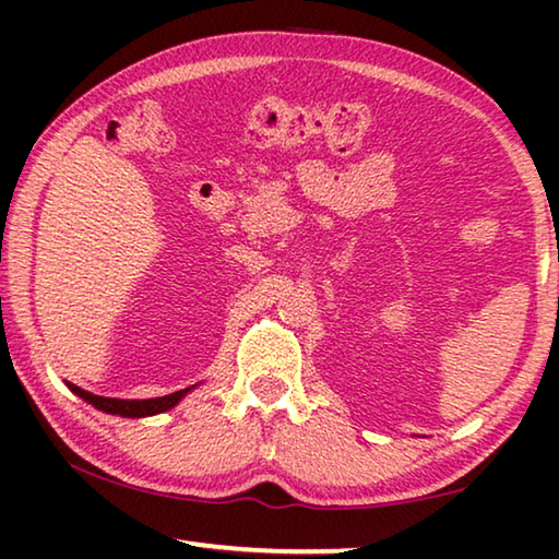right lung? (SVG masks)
<instances>
[{"instance_id": "1", "label": "right lung", "mask_w": 559, "mask_h": 559, "mask_svg": "<svg viewBox=\"0 0 559 559\" xmlns=\"http://www.w3.org/2000/svg\"><path fill=\"white\" fill-rule=\"evenodd\" d=\"M69 390L73 394H79L83 402H88L96 406V409L106 412V414H118V416H128V419H140V416H153V414H163L167 409H173L175 404H179V400L187 392H192L197 384L187 386V390H179V392H173V394H165V396H155V400H116V396H98V394H91L86 390H81V386H75L71 382Z\"/></svg>"}]
</instances>
